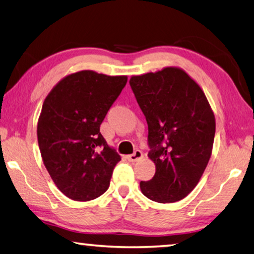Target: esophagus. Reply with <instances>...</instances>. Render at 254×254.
Masks as SVG:
<instances>
[{"mask_svg":"<svg viewBox=\"0 0 254 254\" xmlns=\"http://www.w3.org/2000/svg\"><path fill=\"white\" fill-rule=\"evenodd\" d=\"M142 157H143L142 152H141L140 150H135V151L133 152L132 154H128V156H127V160H128V161H131V162H134V161L140 160V159L142 158Z\"/></svg>","mask_w":254,"mask_h":254,"instance_id":"34e87169","label":"esophagus"}]
</instances>
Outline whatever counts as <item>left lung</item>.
Returning <instances> with one entry per match:
<instances>
[{"label": "left lung", "instance_id": "obj_1", "mask_svg": "<svg viewBox=\"0 0 254 254\" xmlns=\"http://www.w3.org/2000/svg\"><path fill=\"white\" fill-rule=\"evenodd\" d=\"M130 86L148 123L149 158L156 174L142 194L174 203L198 184L212 154L215 117L204 92L180 68L133 76Z\"/></svg>", "mask_w": 254, "mask_h": 254}]
</instances>
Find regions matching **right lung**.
<instances>
[{"label": "right lung", "mask_w": 254, "mask_h": 254, "mask_svg": "<svg viewBox=\"0 0 254 254\" xmlns=\"http://www.w3.org/2000/svg\"><path fill=\"white\" fill-rule=\"evenodd\" d=\"M127 81V76L81 70L60 80L46 97L38 143L51 179L68 198L92 200L109 188L121 157L100 127Z\"/></svg>", "instance_id": "right-lung-1"}]
</instances>
